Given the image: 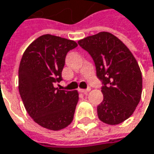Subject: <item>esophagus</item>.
Masks as SVG:
<instances>
[{
    "instance_id": "esophagus-1",
    "label": "esophagus",
    "mask_w": 154,
    "mask_h": 154,
    "mask_svg": "<svg viewBox=\"0 0 154 154\" xmlns=\"http://www.w3.org/2000/svg\"><path fill=\"white\" fill-rule=\"evenodd\" d=\"M91 90V88H86V89H79V92L80 93H83V94H86L89 91Z\"/></svg>"
}]
</instances>
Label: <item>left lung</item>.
Here are the masks:
<instances>
[{"label":"left lung","mask_w":154,"mask_h":154,"mask_svg":"<svg viewBox=\"0 0 154 154\" xmlns=\"http://www.w3.org/2000/svg\"><path fill=\"white\" fill-rule=\"evenodd\" d=\"M78 45L92 57L103 85V101L97 107L98 118L109 125L123 122L133 114L142 94V73L135 57L108 32L87 36Z\"/></svg>","instance_id":"8db88e82"}]
</instances>
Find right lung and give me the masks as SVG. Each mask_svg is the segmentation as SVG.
Here are the masks:
<instances>
[{"instance_id":"1","label":"right lung","mask_w":154,"mask_h":154,"mask_svg":"<svg viewBox=\"0 0 154 154\" xmlns=\"http://www.w3.org/2000/svg\"><path fill=\"white\" fill-rule=\"evenodd\" d=\"M77 43L45 35L25 51L18 69V90L29 116L43 128L60 130L73 120L78 102L77 91L55 88L68 52Z\"/></svg>"}]
</instances>
